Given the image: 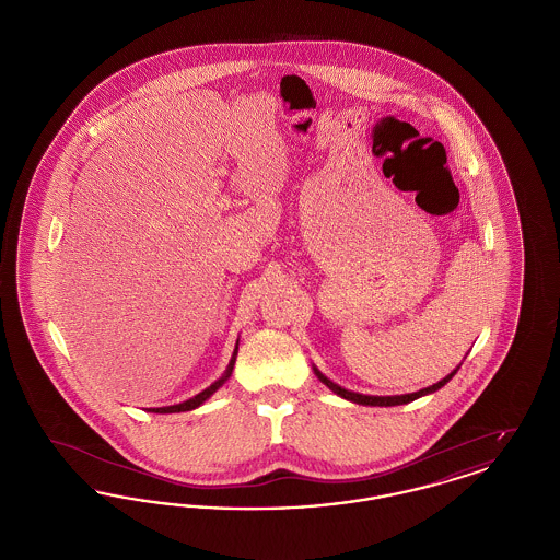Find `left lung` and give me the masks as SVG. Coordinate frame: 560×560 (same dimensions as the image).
Segmentation results:
<instances>
[{"instance_id": "8db88e82", "label": "left lung", "mask_w": 560, "mask_h": 560, "mask_svg": "<svg viewBox=\"0 0 560 560\" xmlns=\"http://www.w3.org/2000/svg\"><path fill=\"white\" fill-rule=\"evenodd\" d=\"M459 365H462V363H459ZM459 365H457L450 375H445L443 380H439L436 384H432V386H428V388H422V390H418V393H409V395H395V397H373V395L352 393V390L342 388L340 384L331 382V380H329L327 375H323L315 365H313V372H315V375L319 377L320 382H323L331 393H336V395H338V397H342V399L350 400V402H357V405H370V407H393V405H405V402H411V400L420 399V397H427V395L436 393L439 388H443V386L452 380L453 375H455L457 370H459Z\"/></svg>"}]
</instances>
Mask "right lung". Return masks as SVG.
Wrapping results in <instances>:
<instances>
[{"mask_svg": "<svg viewBox=\"0 0 560 560\" xmlns=\"http://www.w3.org/2000/svg\"><path fill=\"white\" fill-rule=\"evenodd\" d=\"M237 352H240V340H237V345H235V350H233V357H231V361H229V368H226V372L222 373L213 384H210L206 390H201L199 395H195V397H190V399L183 400V402H176V405H167V407H151L149 411H153V413H180V411H192V409H197V407H201L206 400L212 397L213 393L231 377V373H233V368H235V361H237Z\"/></svg>", "mask_w": 560, "mask_h": 560, "instance_id": "add662e5", "label": "right lung"}]
</instances>
